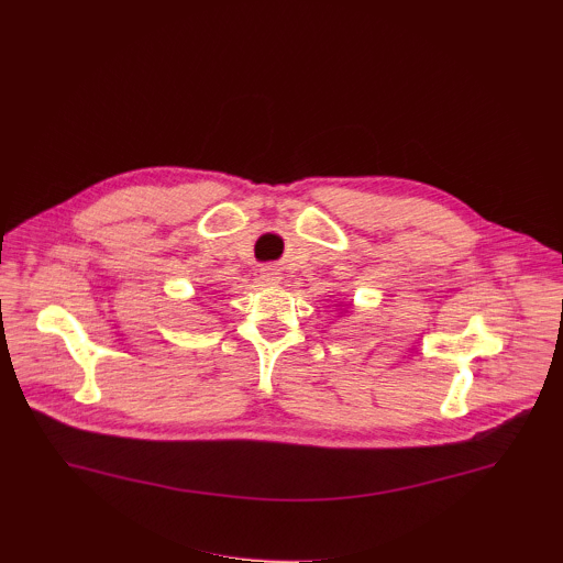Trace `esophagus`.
Instances as JSON below:
<instances>
[{"mask_svg": "<svg viewBox=\"0 0 563 563\" xmlns=\"http://www.w3.org/2000/svg\"><path fill=\"white\" fill-rule=\"evenodd\" d=\"M260 280L265 283V285H269V287H276V285H280L283 274H280V269H278V267H262V272H260Z\"/></svg>", "mask_w": 563, "mask_h": 563, "instance_id": "34e87169", "label": "esophagus"}]
</instances>
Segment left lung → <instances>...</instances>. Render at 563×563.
Masks as SVG:
<instances>
[{
  "label": "left lung",
  "instance_id": "obj_1",
  "mask_svg": "<svg viewBox=\"0 0 563 563\" xmlns=\"http://www.w3.org/2000/svg\"><path fill=\"white\" fill-rule=\"evenodd\" d=\"M349 306H351V303H349ZM340 310H346V303H344V306H342V303H340Z\"/></svg>",
  "mask_w": 563,
  "mask_h": 563
}]
</instances>
